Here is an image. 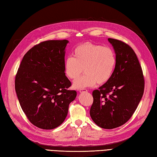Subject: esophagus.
<instances>
[{"label":"esophagus","instance_id":"1","mask_svg":"<svg viewBox=\"0 0 157 157\" xmlns=\"http://www.w3.org/2000/svg\"><path fill=\"white\" fill-rule=\"evenodd\" d=\"M88 92V90L86 89H82V90H79V92L80 93H82V92Z\"/></svg>","mask_w":157,"mask_h":157}]
</instances>
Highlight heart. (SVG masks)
Listing matches in <instances>:
<instances>
[{
    "label": "heart",
    "instance_id": "b5f03b06",
    "mask_svg": "<svg viewBox=\"0 0 157 157\" xmlns=\"http://www.w3.org/2000/svg\"><path fill=\"white\" fill-rule=\"evenodd\" d=\"M73 57L68 56L64 62L67 77L76 80L83 71L86 74L74 82L78 90L92 87L96 84H104L111 79L117 65L115 52L109 46L84 43L73 50Z\"/></svg>",
    "mask_w": 157,
    "mask_h": 157
}]
</instances>
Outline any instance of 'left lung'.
<instances>
[{
	"mask_svg": "<svg viewBox=\"0 0 157 157\" xmlns=\"http://www.w3.org/2000/svg\"><path fill=\"white\" fill-rule=\"evenodd\" d=\"M115 50L117 65L110 80L92 92L90 115L96 125L113 129L132 117L144 94V78L134 50L119 40L109 38Z\"/></svg>",
	"mask_w": 157,
	"mask_h": 157,
	"instance_id": "1",
	"label": "left lung"
}]
</instances>
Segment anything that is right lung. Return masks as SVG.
<instances>
[{"label":"right lung","mask_w":157,"mask_h":157,"mask_svg":"<svg viewBox=\"0 0 157 157\" xmlns=\"http://www.w3.org/2000/svg\"><path fill=\"white\" fill-rule=\"evenodd\" d=\"M67 40L42 42L25 53L15 75L20 106L33 125L43 129L64 121L77 96L64 71Z\"/></svg>","instance_id":"1"}]
</instances>
